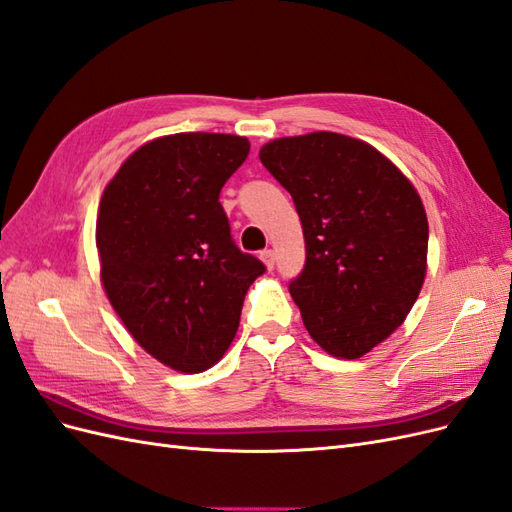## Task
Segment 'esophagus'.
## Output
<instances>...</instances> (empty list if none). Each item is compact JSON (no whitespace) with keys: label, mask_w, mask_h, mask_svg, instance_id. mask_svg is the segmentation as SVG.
Masks as SVG:
<instances>
[{"label":"esophagus","mask_w":512,"mask_h":512,"mask_svg":"<svg viewBox=\"0 0 512 512\" xmlns=\"http://www.w3.org/2000/svg\"><path fill=\"white\" fill-rule=\"evenodd\" d=\"M260 258H262V262H265V265H267V269H273V265H275V252H273V250L260 252Z\"/></svg>","instance_id":"34e87169"}]
</instances>
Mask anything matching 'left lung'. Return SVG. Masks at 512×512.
I'll return each instance as SVG.
<instances>
[{"mask_svg": "<svg viewBox=\"0 0 512 512\" xmlns=\"http://www.w3.org/2000/svg\"><path fill=\"white\" fill-rule=\"evenodd\" d=\"M260 162L290 192L305 237L288 288L314 342L359 359L406 320L427 269V215L378 149L335 132L277 138Z\"/></svg>", "mask_w": 512, "mask_h": 512, "instance_id": "left-lung-1", "label": "left lung"}]
</instances>
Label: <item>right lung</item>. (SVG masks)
<instances>
[{
    "mask_svg": "<svg viewBox=\"0 0 512 512\" xmlns=\"http://www.w3.org/2000/svg\"><path fill=\"white\" fill-rule=\"evenodd\" d=\"M247 153L243 136H162L121 164L100 200L106 297L136 342L183 374L222 359L247 288L267 271L232 241L220 203Z\"/></svg>",
    "mask_w": 512,
    "mask_h": 512,
    "instance_id": "add662e5",
    "label": "right lung"
}]
</instances>
